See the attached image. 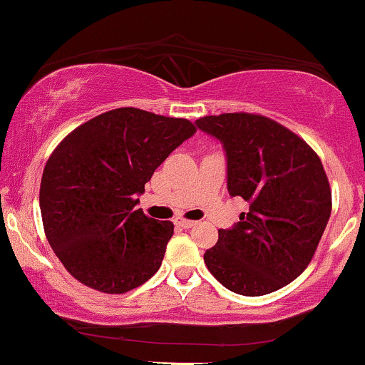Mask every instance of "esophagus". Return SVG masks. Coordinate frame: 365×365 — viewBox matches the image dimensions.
<instances>
[{
	"instance_id": "obj_1",
	"label": "esophagus",
	"mask_w": 365,
	"mask_h": 365,
	"mask_svg": "<svg viewBox=\"0 0 365 365\" xmlns=\"http://www.w3.org/2000/svg\"><path fill=\"white\" fill-rule=\"evenodd\" d=\"M175 223H177L178 226H182V228H192V226H195L197 221L183 220V217H177V220H175Z\"/></svg>"
}]
</instances>
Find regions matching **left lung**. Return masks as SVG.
<instances>
[{
    "mask_svg": "<svg viewBox=\"0 0 365 365\" xmlns=\"http://www.w3.org/2000/svg\"><path fill=\"white\" fill-rule=\"evenodd\" d=\"M195 125L223 144L226 183L249 211L206 250L204 262L228 290L276 292L304 273L331 215L321 159L283 125L250 113L204 116Z\"/></svg>",
    "mask_w": 365,
    "mask_h": 365,
    "instance_id": "8db88e82",
    "label": "left lung"
}]
</instances>
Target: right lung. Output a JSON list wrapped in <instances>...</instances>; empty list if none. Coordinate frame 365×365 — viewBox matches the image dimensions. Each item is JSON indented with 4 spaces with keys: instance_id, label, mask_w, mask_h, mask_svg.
<instances>
[{
    "instance_id": "1",
    "label": "right lung",
    "mask_w": 365,
    "mask_h": 365,
    "mask_svg": "<svg viewBox=\"0 0 365 365\" xmlns=\"http://www.w3.org/2000/svg\"><path fill=\"white\" fill-rule=\"evenodd\" d=\"M194 133L188 120L118 108L86 121L54 149L41 180V216L49 245L75 279L125 293L154 276L173 223L135 209L137 197Z\"/></svg>"
}]
</instances>
